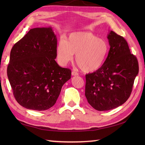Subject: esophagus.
Here are the masks:
<instances>
[{
	"instance_id": "esophagus-1",
	"label": "esophagus",
	"mask_w": 145,
	"mask_h": 145,
	"mask_svg": "<svg viewBox=\"0 0 145 145\" xmlns=\"http://www.w3.org/2000/svg\"><path fill=\"white\" fill-rule=\"evenodd\" d=\"M72 75L73 76H77V75H78V73L76 72H75V71H72Z\"/></svg>"
}]
</instances>
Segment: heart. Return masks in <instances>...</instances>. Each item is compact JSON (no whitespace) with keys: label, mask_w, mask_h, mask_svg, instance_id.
<instances>
[{"label":"heart","mask_w":145,"mask_h":145,"mask_svg":"<svg viewBox=\"0 0 145 145\" xmlns=\"http://www.w3.org/2000/svg\"><path fill=\"white\" fill-rule=\"evenodd\" d=\"M109 51L105 40L90 32H78L61 39L56 46L57 59L61 66L72 61L76 54V61L82 71L91 72L102 66Z\"/></svg>","instance_id":"1"}]
</instances>
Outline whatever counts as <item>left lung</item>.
Segmentation results:
<instances>
[{
	"label": "left lung",
	"instance_id": "left-lung-1",
	"mask_svg": "<svg viewBox=\"0 0 145 145\" xmlns=\"http://www.w3.org/2000/svg\"><path fill=\"white\" fill-rule=\"evenodd\" d=\"M110 46L103 65L86 75L85 97L98 111L121 106L130 97L139 71L137 57L131 54L126 40L113 31L108 34Z\"/></svg>",
	"mask_w": 145,
	"mask_h": 145
}]
</instances>
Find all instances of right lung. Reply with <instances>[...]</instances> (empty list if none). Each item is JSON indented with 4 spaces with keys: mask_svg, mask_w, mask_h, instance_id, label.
Returning a JSON list of instances; mask_svg holds the SVG:
<instances>
[{
    "mask_svg": "<svg viewBox=\"0 0 145 145\" xmlns=\"http://www.w3.org/2000/svg\"><path fill=\"white\" fill-rule=\"evenodd\" d=\"M57 39L52 27L30 29L13 46L7 76L15 100L27 109L53 106L71 70L56 61Z\"/></svg>",
    "mask_w": 145,
    "mask_h": 145,
    "instance_id": "add662e5",
    "label": "right lung"
}]
</instances>
